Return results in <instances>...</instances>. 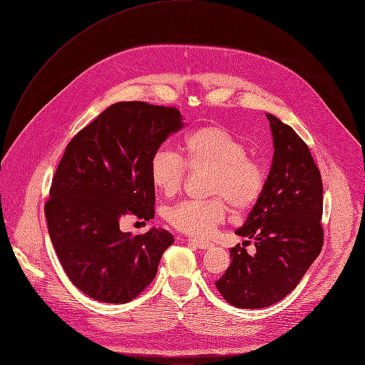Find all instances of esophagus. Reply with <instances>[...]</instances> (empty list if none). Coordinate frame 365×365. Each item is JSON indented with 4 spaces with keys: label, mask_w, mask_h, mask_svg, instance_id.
Wrapping results in <instances>:
<instances>
[{
    "label": "esophagus",
    "mask_w": 365,
    "mask_h": 365,
    "mask_svg": "<svg viewBox=\"0 0 365 365\" xmlns=\"http://www.w3.org/2000/svg\"><path fill=\"white\" fill-rule=\"evenodd\" d=\"M187 240H189V244L196 245L199 250H210L213 247L212 242L205 240V239H187Z\"/></svg>",
    "instance_id": "34e87169"
}]
</instances>
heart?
Segmentation results:
<instances>
[{
  "label": "heart",
  "instance_id": "heart-1",
  "mask_svg": "<svg viewBox=\"0 0 365 365\" xmlns=\"http://www.w3.org/2000/svg\"><path fill=\"white\" fill-rule=\"evenodd\" d=\"M190 172H210L207 200H183L172 206L168 222L179 232L205 236L220 225L229 203L242 213L252 209L267 185L264 163L248 155L247 145L225 128L209 125L199 128L180 143V156L160 149L150 162V180L165 196L176 195Z\"/></svg>",
  "mask_w": 365,
  "mask_h": 365
}]
</instances>
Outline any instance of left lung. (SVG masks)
Instances as JSON below:
<instances>
[{
    "instance_id": "left-lung-1",
    "label": "left lung",
    "mask_w": 365,
    "mask_h": 365,
    "mask_svg": "<svg viewBox=\"0 0 365 365\" xmlns=\"http://www.w3.org/2000/svg\"><path fill=\"white\" fill-rule=\"evenodd\" d=\"M274 136V160L264 193L236 235L230 265L215 282L220 295L237 308H265L299 284L324 244L322 180L307 143L295 130L267 114ZM254 240L256 252L245 248Z\"/></svg>"
}]
</instances>
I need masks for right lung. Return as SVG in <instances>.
I'll list each match as a JSON object with an SVG mask.
<instances>
[{
  "label": "right lung",
  "mask_w": 365,
  "mask_h": 365,
  "mask_svg": "<svg viewBox=\"0 0 365 365\" xmlns=\"http://www.w3.org/2000/svg\"><path fill=\"white\" fill-rule=\"evenodd\" d=\"M182 128L176 107L120 101L67 145L44 212L61 267L93 299L123 304L138 298L173 244V235L162 227L121 232L120 219L155 216L150 162Z\"/></svg>",
  "instance_id": "obj_1"
}]
</instances>
